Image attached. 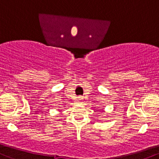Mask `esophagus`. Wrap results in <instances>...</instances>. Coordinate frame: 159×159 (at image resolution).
I'll use <instances>...</instances> for the list:
<instances>
[{
    "label": "esophagus",
    "instance_id": "34e87169",
    "mask_svg": "<svg viewBox=\"0 0 159 159\" xmlns=\"http://www.w3.org/2000/svg\"><path fill=\"white\" fill-rule=\"evenodd\" d=\"M81 100H82V98H81V97H79V98H78V102H81Z\"/></svg>",
    "mask_w": 159,
    "mask_h": 159
}]
</instances>
